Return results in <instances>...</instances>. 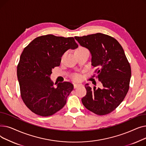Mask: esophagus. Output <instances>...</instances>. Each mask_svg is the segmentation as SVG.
<instances>
[{"mask_svg": "<svg viewBox=\"0 0 146 146\" xmlns=\"http://www.w3.org/2000/svg\"><path fill=\"white\" fill-rule=\"evenodd\" d=\"M73 85H74V88H78V86H80L81 84H79V83H74Z\"/></svg>", "mask_w": 146, "mask_h": 146, "instance_id": "34e87169", "label": "esophagus"}]
</instances>
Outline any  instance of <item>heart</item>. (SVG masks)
<instances>
[{"label":"heart","instance_id":"obj_1","mask_svg":"<svg viewBox=\"0 0 146 146\" xmlns=\"http://www.w3.org/2000/svg\"><path fill=\"white\" fill-rule=\"evenodd\" d=\"M89 52V50L85 47H83V46L81 45H79L78 47L75 50V54L76 56L79 55V54H84V53H87ZM64 54H63L62 56L61 57V60H62L63 57H64ZM72 78L75 81H78L80 79L81 76L80 75L78 74H74L72 76Z\"/></svg>","mask_w":146,"mask_h":146}]
</instances>
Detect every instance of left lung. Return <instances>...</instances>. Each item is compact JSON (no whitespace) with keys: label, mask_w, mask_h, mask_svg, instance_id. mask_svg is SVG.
I'll list each match as a JSON object with an SVG mask.
<instances>
[{"label":"left lung","mask_w":146,"mask_h":146,"mask_svg":"<svg viewBox=\"0 0 146 146\" xmlns=\"http://www.w3.org/2000/svg\"><path fill=\"white\" fill-rule=\"evenodd\" d=\"M92 54V65L103 88L85 86L83 105L98 115L108 114L123 101L129 87L131 66L121 44L114 38L102 33L75 36Z\"/></svg>","instance_id":"1"}]
</instances>
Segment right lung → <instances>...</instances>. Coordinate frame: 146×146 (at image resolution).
<instances>
[{"label":"right lung","mask_w":146,"mask_h":146,"mask_svg":"<svg viewBox=\"0 0 146 146\" xmlns=\"http://www.w3.org/2000/svg\"><path fill=\"white\" fill-rule=\"evenodd\" d=\"M78 47L73 37L48 34L35 38L24 49L17 66V77L22 101L33 112L48 117L66 105L73 85L64 82L55 87L50 76L52 69L60 66L63 54Z\"/></svg>","instance_id":"obj_1"}]
</instances>
